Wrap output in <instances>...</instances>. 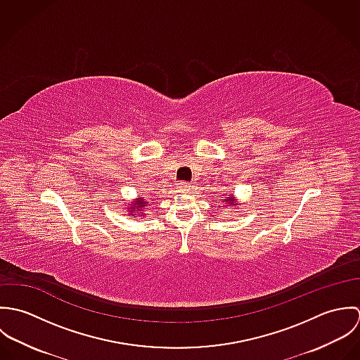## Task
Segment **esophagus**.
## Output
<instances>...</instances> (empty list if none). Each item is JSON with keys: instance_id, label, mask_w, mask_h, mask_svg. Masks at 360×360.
<instances>
[{"instance_id": "34e87169", "label": "esophagus", "mask_w": 360, "mask_h": 360, "mask_svg": "<svg viewBox=\"0 0 360 360\" xmlns=\"http://www.w3.org/2000/svg\"><path fill=\"white\" fill-rule=\"evenodd\" d=\"M177 190L180 193H188V191H191V184L187 181H181L177 184Z\"/></svg>"}]
</instances>
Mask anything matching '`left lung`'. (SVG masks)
<instances>
[{"instance_id": "obj_1", "label": "left lung", "mask_w": 360, "mask_h": 360, "mask_svg": "<svg viewBox=\"0 0 360 360\" xmlns=\"http://www.w3.org/2000/svg\"><path fill=\"white\" fill-rule=\"evenodd\" d=\"M223 202H224V204H227V202H229L231 206L236 205V201H234V197H233V195H231V197H227Z\"/></svg>"}]
</instances>
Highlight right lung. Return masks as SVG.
Instances as JSON below:
<instances>
[{
	"label": "right lung",
	"mask_w": 360,
	"mask_h": 360,
	"mask_svg": "<svg viewBox=\"0 0 360 360\" xmlns=\"http://www.w3.org/2000/svg\"><path fill=\"white\" fill-rule=\"evenodd\" d=\"M150 204H151L150 200H147V198H144V197H140V198H137L134 202L129 204V206H127V212H129V214H131V216H139L140 213H143V210L146 209V206L150 205Z\"/></svg>",
	"instance_id": "obj_1"
}]
</instances>
